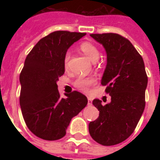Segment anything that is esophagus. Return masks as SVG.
I'll list each match as a JSON object with an SVG mask.
<instances>
[{
  "label": "esophagus",
  "instance_id": "34e87169",
  "mask_svg": "<svg viewBox=\"0 0 160 160\" xmlns=\"http://www.w3.org/2000/svg\"><path fill=\"white\" fill-rule=\"evenodd\" d=\"M92 105V100L91 98L88 97V105Z\"/></svg>",
  "mask_w": 160,
  "mask_h": 160
}]
</instances>
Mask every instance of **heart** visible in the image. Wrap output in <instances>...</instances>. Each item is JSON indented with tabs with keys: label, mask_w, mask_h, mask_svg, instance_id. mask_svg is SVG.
I'll return each mask as SVG.
<instances>
[{
	"label": "heart",
	"mask_w": 160,
	"mask_h": 160,
	"mask_svg": "<svg viewBox=\"0 0 160 160\" xmlns=\"http://www.w3.org/2000/svg\"><path fill=\"white\" fill-rule=\"evenodd\" d=\"M80 50L85 54L90 60L93 62H95L99 60L100 56V51L97 46L90 42H83L80 44ZM70 51H67L64 57V65L65 69H68L69 67V61H70ZM95 83V79L92 76L90 77H79L77 78L74 82V85L77 89H79L81 91L87 92L90 87Z\"/></svg>",
	"instance_id": "obj_1"
}]
</instances>
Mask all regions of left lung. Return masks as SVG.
<instances>
[{"label": "left lung", "instance_id": "1", "mask_svg": "<svg viewBox=\"0 0 160 160\" xmlns=\"http://www.w3.org/2000/svg\"><path fill=\"white\" fill-rule=\"evenodd\" d=\"M90 36L106 51L101 85L111 102L103 105L101 100H93L100 114L89 124V132L97 143L110 146L124 141L136 128L145 107L148 76L143 58L128 39L116 33Z\"/></svg>", "mask_w": 160, "mask_h": 160}]
</instances>
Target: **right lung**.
<instances>
[{"instance_id":"add662e5","label":"right lung","mask_w":160,"mask_h":160,"mask_svg":"<svg viewBox=\"0 0 160 160\" xmlns=\"http://www.w3.org/2000/svg\"><path fill=\"white\" fill-rule=\"evenodd\" d=\"M85 35L54 31L41 39L26 56L20 74V105L26 126L41 139L63 138L71 119L87 105L86 96L76 90L60 97L56 84L65 73L68 48Z\"/></svg>"}]
</instances>
